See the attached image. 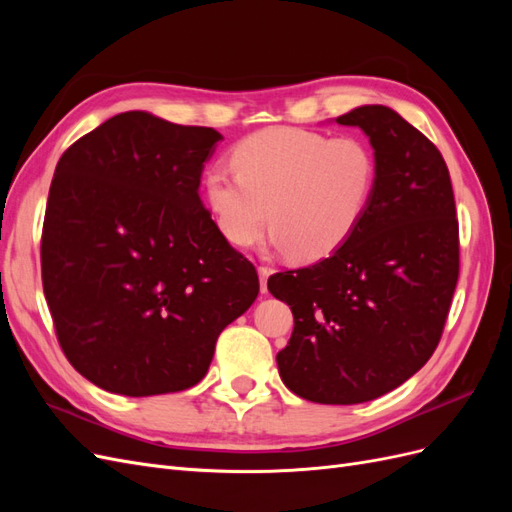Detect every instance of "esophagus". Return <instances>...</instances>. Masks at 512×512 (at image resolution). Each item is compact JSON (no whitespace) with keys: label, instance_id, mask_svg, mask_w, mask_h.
Wrapping results in <instances>:
<instances>
[{"label":"esophagus","instance_id":"obj_1","mask_svg":"<svg viewBox=\"0 0 512 512\" xmlns=\"http://www.w3.org/2000/svg\"><path fill=\"white\" fill-rule=\"evenodd\" d=\"M273 271L269 269V267H258V277H260V292L262 294H267V280H269V275H271Z\"/></svg>","mask_w":512,"mask_h":512}]
</instances>
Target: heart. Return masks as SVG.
I'll return each mask as SVG.
<instances>
[{
  "mask_svg": "<svg viewBox=\"0 0 512 512\" xmlns=\"http://www.w3.org/2000/svg\"><path fill=\"white\" fill-rule=\"evenodd\" d=\"M235 173L209 168L203 196L220 235L247 247L267 218L269 245L299 262L342 247L369 209L376 156L363 138L301 128H265L230 151Z\"/></svg>",
  "mask_w": 512,
  "mask_h": 512,
  "instance_id": "obj_1",
  "label": "heart"
}]
</instances>
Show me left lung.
<instances>
[{
	"label": "left lung",
	"instance_id": "obj_1",
	"mask_svg": "<svg viewBox=\"0 0 512 512\" xmlns=\"http://www.w3.org/2000/svg\"><path fill=\"white\" fill-rule=\"evenodd\" d=\"M361 128L376 188L350 239L316 265L269 277L294 329L277 352L288 389L352 406L397 389L436 350L459 277L451 175L427 136L382 104L335 119Z\"/></svg>",
	"mask_w": 512,
	"mask_h": 512
}]
</instances>
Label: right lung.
Wrapping results in <instances>:
<instances>
[{
	"instance_id": "1",
	"label": "right lung",
	"mask_w": 512,
	"mask_h": 512,
	"mask_svg": "<svg viewBox=\"0 0 512 512\" xmlns=\"http://www.w3.org/2000/svg\"><path fill=\"white\" fill-rule=\"evenodd\" d=\"M222 134L145 111L106 119L57 162L42 286L61 350L108 393L149 397L205 378L215 342L258 297L198 196Z\"/></svg>"
}]
</instances>
